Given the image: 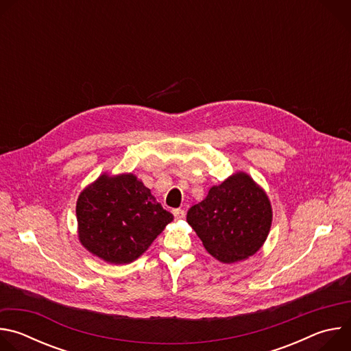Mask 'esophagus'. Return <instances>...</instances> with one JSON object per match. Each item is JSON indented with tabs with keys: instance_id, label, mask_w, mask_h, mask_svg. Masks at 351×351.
I'll return each mask as SVG.
<instances>
[{
	"instance_id": "obj_1",
	"label": "esophagus",
	"mask_w": 351,
	"mask_h": 351,
	"mask_svg": "<svg viewBox=\"0 0 351 351\" xmlns=\"http://www.w3.org/2000/svg\"><path fill=\"white\" fill-rule=\"evenodd\" d=\"M172 213H173V215H175V218H176V219H183V218H184V215H186L184 210H182V208H176V210H173Z\"/></svg>"
}]
</instances>
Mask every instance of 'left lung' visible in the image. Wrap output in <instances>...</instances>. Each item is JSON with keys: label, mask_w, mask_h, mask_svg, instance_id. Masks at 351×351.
<instances>
[{"label": "left lung", "mask_w": 351, "mask_h": 351, "mask_svg": "<svg viewBox=\"0 0 351 351\" xmlns=\"http://www.w3.org/2000/svg\"><path fill=\"white\" fill-rule=\"evenodd\" d=\"M187 223L207 252L225 264L256 254L271 229L267 193L244 172L213 186L202 203L187 211Z\"/></svg>", "instance_id": "obj_1"}]
</instances>
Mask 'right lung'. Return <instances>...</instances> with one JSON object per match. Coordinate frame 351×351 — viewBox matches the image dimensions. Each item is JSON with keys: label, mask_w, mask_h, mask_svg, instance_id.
I'll return each instance as SVG.
<instances>
[{"label": "right lung", "mask_w": 351, "mask_h": 351, "mask_svg": "<svg viewBox=\"0 0 351 351\" xmlns=\"http://www.w3.org/2000/svg\"><path fill=\"white\" fill-rule=\"evenodd\" d=\"M79 240L110 264H129L173 221L133 173L99 176L76 203Z\"/></svg>", "instance_id": "obj_1"}]
</instances>
